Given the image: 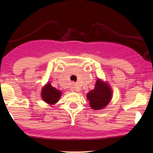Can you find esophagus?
Returning <instances> with one entry per match:
<instances>
[{
  "instance_id": "34e87169",
  "label": "esophagus",
  "mask_w": 153,
  "mask_h": 153,
  "mask_svg": "<svg viewBox=\"0 0 153 153\" xmlns=\"http://www.w3.org/2000/svg\"><path fill=\"white\" fill-rule=\"evenodd\" d=\"M70 90H71V92H74V91L78 92V91H79V90H80L79 88L77 87V86H71Z\"/></svg>"
}]
</instances>
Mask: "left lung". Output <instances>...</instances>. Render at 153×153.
Masks as SVG:
<instances>
[{"label":"left lung","mask_w":153,"mask_h":153,"mask_svg":"<svg viewBox=\"0 0 153 153\" xmlns=\"http://www.w3.org/2000/svg\"><path fill=\"white\" fill-rule=\"evenodd\" d=\"M112 98V91L108 84L98 79L94 89L87 94L90 107L94 110L102 109L107 106Z\"/></svg>","instance_id":"1"}]
</instances>
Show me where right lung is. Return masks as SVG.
I'll use <instances>...</instances> for the list:
<instances>
[{
    "instance_id": "add662e5",
    "label": "right lung",
    "mask_w": 153,
    "mask_h": 153,
    "mask_svg": "<svg viewBox=\"0 0 153 153\" xmlns=\"http://www.w3.org/2000/svg\"><path fill=\"white\" fill-rule=\"evenodd\" d=\"M61 94V92L53 88L50 83H48L42 88L41 96L44 101L49 105H53L57 102Z\"/></svg>"
}]
</instances>
